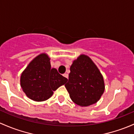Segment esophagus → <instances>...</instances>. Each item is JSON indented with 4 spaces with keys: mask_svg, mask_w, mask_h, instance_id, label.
<instances>
[{
    "mask_svg": "<svg viewBox=\"0 0 134 134\" xmlns=\"http://www.w3.org/2000/svg\"><path fill=\"white\" fill-rule=\"evenodd\" d=\"M63 76H64L65 78H66L67 79H68V78H69V75H68V74H67V73H65V74H63Z\"/></svg>",
    "mask_w": 134,
    "mask_h": 134,
    "instance_id": "34e87169",
    "label": "esophagus"
}]
</instances>
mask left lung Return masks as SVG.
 I'll return each mask as SVG.
<instances>
[{"mask_svg":"<svg viewBox=\"0 0 134 134\" xmlns=\"http://www.w3.org/2000/svg\"><path fill=\"white\" fill-rule=\"evenodd\" d=\"M70 71L65 87L72 101L80 107L98 102L105 91V83L101 72L91 58L80 54L73 61Z\"/></svg>","mask_w":134,"mask_h":134,"instance_id":"8db88e82","label":"left lung"}]
</instances>
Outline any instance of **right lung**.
<instances>
[{
	"mask_svg": "<svg viewBox=\"0 0 134 134\" xmlns=\"http://www.w3.org/2000/svg\"><path fill=\"white\" fill-rule=\"evenodd\" d=\"M50 60L48 54L41 53L31 60L21 74L22 91L32 100H47L53 96V91L67 81L56 69H51Z\"/></svg>",
	"mask_w": 134,
	"mask_h": 134,
	"instance_id": "obj_1",
	"label": "right lung"
}]
</instances>
